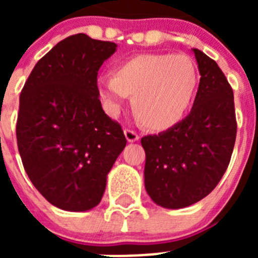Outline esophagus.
<instances>
[{"label": "esophagus", "instance_id": "obj_1", "mask_svg": "<svg viewBox=\"0 0 258 258\" xmlns=\"http://www.w3.org/2000/svg\"><path fill=\"white\" fill-rule=\"evenodd\" d=\"M124 134L126 137L127 142H136V141L140 140V136L137 134V132L132 131V129H125Z\"/></svg>", "mask_w": 258, "mask_h": 258}]
</instances>
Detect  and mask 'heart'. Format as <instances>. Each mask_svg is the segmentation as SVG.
Returning a JSON list of instances; mask_svg holds the SVG:
<instances>
[{
    "mask_svg": "<svg viewBox=\"0 0 258 258\" xmlns=\"http://www.w3.org/2000/svg\"><path fill=\"white\" fill-rule=\"evenodd\" d=\"M199 71L182 54H141L127 59L113 76L98 86L109 113H116L127 95L137 120L151 131H165L186 115L197 94Z\"/></svg>",
    "mask_w": 258,
    "mask_h": 258,
    "instance_id": "b5f03b06",
    "label": "heart"
}]
</instances>
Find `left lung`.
<instances>
[{"mask_svg": "<svg viewBox=\"0 0 258 258\" xmlns=\"http://www.w3.org/2000/svg\"><path fill=\"white\" fill-rule=\"evenodd\" d=\"M200 83L191 112L168 131L141 140L145 186L157 206L179 209L214 190L226 172L236 138L234 93L221 68L194 49Z\"/></svg>", "mask_w": 258, "mask_h": 258, "instance_id": "left-lung-1", "label": "left lung"}]
</instances>
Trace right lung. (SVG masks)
I'll return each instance as SVG.
<instances>
[{
	"instance_id": "obj_1",
	"label": "right lung",
	"mask_w": 258,
	"mask_h": 258,
	"mask_svg": "<svg viewBox=\"0 0 258 258\" xmlns=\"http://www.w3.org/2000/svg\"><path fill=\"white\" fill-rule=\"evenodd\" d=\"M115 42L77 33L36 63L23 86L17 142L24 170L50 204L84 212L99 204L107 174L126 145L104 113L98 71Z\"/></svg>"
}]
</instances>
